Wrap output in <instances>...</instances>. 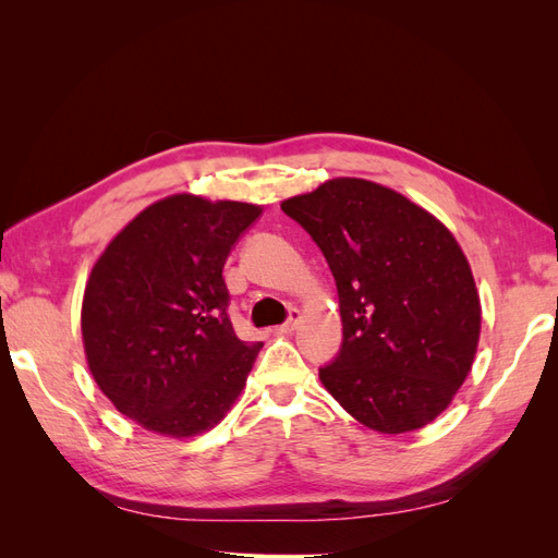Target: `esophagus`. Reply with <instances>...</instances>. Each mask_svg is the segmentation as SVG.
Wrapping results in <instances>:
<instances>
[{
    "label": "esophagus",
    "instance_id": "34e87169",
    "mask_svg": "<svg viewBox=\"0 0 558 558\" xmlns=\"http://www.w3.org/2000/svg\"><path fill=\"white\" fill-rule=\"evenodd\" d=\"M298 324H300V312L293 310V312L289 314V318H286V324H281V326L277 328V332H279V335H289V332H293V330L298 328Z\"/></svg>",
    "mask_w": 558,
    "mask_h": 558
}]
</instances>
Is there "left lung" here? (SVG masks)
Returning <instances> with one entry per match:
<instances>
[{
  "instance_id": "left-lung-1",
  "label": "left lung",
  "mask_w": 558,
  "mask_h": 558,
  "mask_svg": "<svg viewBox=\"0 0 558 558\" xmlns=\"http://www.w3.org/2000/svg\"><path fill=\"white\" fill-rule=\"evenodd\" d=\"M335 277L342 347L318 377L363 426L398 435L440 414L480 340V295L453 234L400 193L332 179L281 202Z\"/></svg>"
}]
</instances>
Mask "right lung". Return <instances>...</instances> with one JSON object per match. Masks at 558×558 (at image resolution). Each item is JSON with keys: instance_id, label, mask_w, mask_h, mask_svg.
Listing matches in <instances>:
<instances>
[{"instance_id": "right-lung-1", "label": "right lung", "mask_w": 558, "mask_h": 558, "mask_svg": "<svg viewBox=\"0 0 558 558\" xmlns=\"http://www.w3.org/2000/svg\"><path fill=\"white\" fill-rule=\"evenodd\" d=\"M258 216L244 202L165 197L95 263L81 310L88 367L146 430H209L242 393L263 342L234 335L223 265Z\"/></svg>"}]
</instances>
